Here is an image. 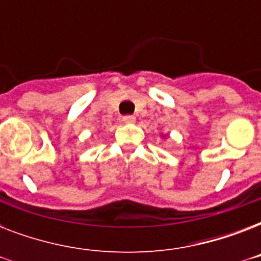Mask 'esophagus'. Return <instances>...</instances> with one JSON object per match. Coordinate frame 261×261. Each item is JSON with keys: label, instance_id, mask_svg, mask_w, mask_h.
Segmentation results:
<instances>
[{"label": "esophagus", "instance_id": "esophagus-1", "mask_svg": "<svg viewBox=\"0 0 261 261\" xmlns=\"http://www.w3.org/2000/svg\"><path fill=\"white\" fill-rule=\"evenodd\" d=\"M135 116H131V115H128V116H123V122L126 123V124H133V123H135Z\"/></svg>", "mask_w": 261, "mask_h": 261}]
</instances>
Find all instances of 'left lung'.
Returning a JSON list of instances; mask_svg holds the SVG:
<instances>
[{
	"instance_id": "left-lung-1",
	"label": "left lung",
	"mask_w": 261,
	"mask_h": 261,
	"mask_svg": "<svg viewBox=\"0 0 261 261\" xmlns=\"http://www.w3.org/2000/svg\"><path fill=\"white\" fill-rule=\"evenodd\" d=\"M161 137H163V138H167V134H161Z\"/></svg>"
}]
</instances>
